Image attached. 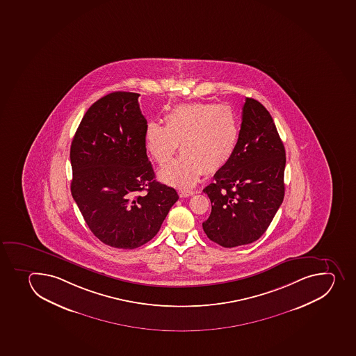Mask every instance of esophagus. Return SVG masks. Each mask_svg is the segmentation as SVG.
<instances>
[{
	"instance_id": "obj_1",
	"label": "esophagus",
	"mask_w": 356,
	"mask_h": 356,
	"mask_svg": "<svg viewBox=\"0 0 356 356\" xmlns=\"http://www.w3.org/2000/svg\"><path fill=\"white\" fill-rule=\"evenodd\" d=\"M195 191L193 190H186V189H179V197H189L193 196Z\"/></svg>"
}]
</instances>
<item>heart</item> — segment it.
I'll return each mask as SVG.
<instances>
[{
    "mask_svg": "<svg viewBox=\"0 0 356 356\" xmlns=\"http://www.w3.org/2000/svg\"><path fill=\"white\" fill-rule=\"evenodd\" d=\"M166 126L149 122L144 134L145 149L160 166L170 163L181 143L182 154L160 170L163 182L191 186L207 170L226 166L240 138V121L233 107L193 102L174 107L165 116Z\"/></svg>",
    "mask_w": 356,
    "mask_h": 356,
    "instance_id": "b5f03b06",
    "label": "heart"
}]
</instances>
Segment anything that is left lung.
I'll use <instances>...</instances> for the list:
<instances>
[{
  "label": "left lung",
  "mask_w": 356,
  "mask_h": 356,
  "mask_svg": "<svg viewBox=\"0 0 356 356\" xmlns=\"http://www.w3.org/2000/svg\"><path fill=\"white\" fill-rule=\"evenodd\" d=\"M286 152L268 109L252 98L242 108L234 156L203 190L211 200L203 229L224 248L252 243L266 232L284 196Z\"/></svg>",
  "instance_id": "1"
}]
</instances>
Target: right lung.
<instances>
[{
	"label": "right lung",
	"mask_w": 356,
	"mask_h": 356,
	"mask_svg": "<svg viewBox=\"0 0 356 356\" xmlns=\"http://www.w3.org/2000/svg\"><path fill=\"white\" fill-rule=\"evenodd\" d=\"M139 95L119 91L99 99L85 113L70 147L78 209L99 240L119 249L152 240L179 200L177 190L154 179Z\"/></svg>",
	"instance_id": "add662e5"
}]
</instances>
